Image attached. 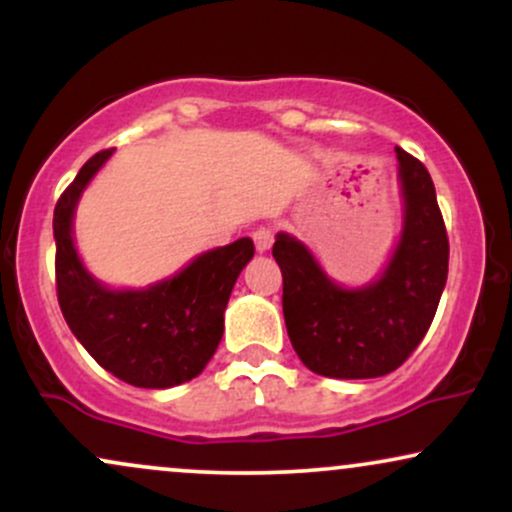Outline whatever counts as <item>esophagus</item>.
I'll return each instance as SVG.
<instances>
[{"label":"esophagus","mask_w":512,"mask_h":512,"mask_svg":"<svg viewBox=\"0 0 512 512\" xmlns=\"http://www.w3.org/2000/svg\"><path fill=\"white\" fill-rule=\"evenodd\" d=\"M252 243H255L257 252H267L274 243V231L267 226H260L255 233H252Z\"/></svg>","instance_id":"1"}]
</instances>
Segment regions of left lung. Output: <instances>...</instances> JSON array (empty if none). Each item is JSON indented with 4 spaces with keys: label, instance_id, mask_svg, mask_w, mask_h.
Instances as JSON below:
<instances>
[{
    "label": "left lung",
    "instance_id": "8db88e82",
    "mask_svg": "<svg viewBox=\"0 0 512 512\" xmlns=\"http://www.w3.org/2000/svg\"><path fill=\"white\" fill-rule=\"evenodd\" d=\"M404 231L385 274L363 289H342L303 243L279 233L272 248L284 276L286 332L317 375L380 378L421 344L448 279L450 243L436 187L419 158L397 146Z\"/></svg>",
    "mask_w": 512,
    "mask_h": 512
}]
</instances>
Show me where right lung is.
Masks as SVG:
<instances>
[{
	"label": "right lung",
	"mask_w": 512,
	"mask_h": 512,
	"mask_svg": "<svg viewBox=\"0 0 512 512\" xmlns=\"http://www.w3.org/2000/svg\"><path fill=\"white\" fill-rule=\"evenodd\" d=\"M113 149L88 158L57 199L55 281L69 330L115 378L134 387H173L197 378L223 334V310L238 274L255 255L250 238L199 255L173 279L144 291H110L74 250V207Z\"/></svg>",
	"instance_id": "add662e5"
}]
</instances>
